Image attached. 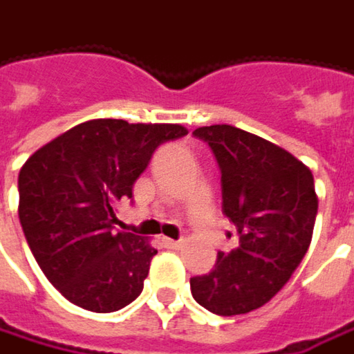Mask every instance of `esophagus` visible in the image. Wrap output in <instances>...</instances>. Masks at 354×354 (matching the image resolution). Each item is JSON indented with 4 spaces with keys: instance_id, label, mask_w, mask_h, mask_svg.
<instances>
[{
    "instance_id": "obj_1",
    "label": "esophagus",
    "mask_w": 354,
    "mask_h": 354,
    "mask_svg": "<svg viewBox=\"0 0 354 354\" xmlns=\"http://www.w3.org/2000/svg\"><path fill=\"white\" fill-rule=\"evenodd\" d=\"M164 245H166L168 250H178V248L182 245V241H176V239H170V238H164Z\"/></svg>"
}]
</instances>
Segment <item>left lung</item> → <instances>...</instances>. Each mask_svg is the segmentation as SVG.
Instances as JSON below:
<instances>
[{"label":"left lung","instance_id":"left-lung-1","mask_svg":"<svg viewBox=\"0 0 354 354\" xmlns=\"http://www.w3.org/2000/svg\"><path fill=\"white\" fill-rule=\"evenodd\" d=\"M222 170V209L239 245L190 279L194 299L222 317L266 305L307 254L317 218L315 180L291 152L230 124L200 127Z\"/></svg>","mask_w":354,"mask_h":354}]
</instances>
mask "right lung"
I'll use <instances>...</instances> for the list:
<instances>
[{
  "instance_id": "obj_1",
  "label": "right lung",
  "mask_w": 354,
  "mask_h": 354,
  "mask_svg": "<svg viewBox=\"0 0 354 354\" xmlns=\"http://www.w3.org/2000/svg\"><path fill=\"white\" fill-rule=\"evenodd\" d=\"M182 124L86 120L33 152L19 170V222L45 277L71 303L113 313L136 299L156 250L115 227L116 204Z\"/></svg>"
}]
</instances>
